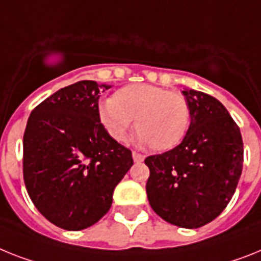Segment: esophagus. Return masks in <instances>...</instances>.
Returning a JSON list of instances; mask_svg holds the SVG:
<instances>
[{
	"instance_id": "esophagus-1",
	"label": "esophagus",
	"mask_w": 261,
	"mask_h": 261,
	"mask_svg": "<svg viewBox=\"0 0 261 261\" xmlns=\"http://www.w3.org/2000/svg\"><path fill=\"white\" fill-rule=\"evenodd\" d=\"M133 159H134V162H143L144 161V155L141 154V152H137V151H133Z\"/></svg>"
}]
</instances>
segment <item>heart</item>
<instances>
[{
	"label": "heart",
	"instance_id": "1",
	"mask_svg": "<svg viewBox=\"0 0 261 261\" xmlns=\"http://www.w3.org/2000/svg\"><path fill=\"white\" fill-rule=\"evenodd\" d=\"M98 115L107 134L117 142L126 141L135 120L139 141L156 151L180 144L191 123V107L183 94L146 83L118 90L99 105Z\"/></svg>",
	"mask_w": 261,
	"mask_h": 261
}]
</instances>
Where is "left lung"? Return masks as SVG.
<instances>
[{"label":"left lung","mask_w":261,"mask_h":261,"mask_svg":"<svg viewBox=\"0 0 261 261\" xmlns=\"http://www.w3.org/2000/svg\"><path fill=\"white\" fill-rule=\"evenodd\" d=\"M190 128L179 146L146 158L151 208L181 228H199L227 207L243 170L240 128L216 98L185 90Z\"/></svg>","instance_id":"8db88e82"}]
</instances>
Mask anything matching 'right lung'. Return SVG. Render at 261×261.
Here are the masks:
<instances>
[{
	"mask_svg": "<svg viewBox=\"0 0 261 261\" xmlns=\"http://www.w3.org/2000/svg\"><path fill=\"white\" fill-rule=\"evenodd\" d=\"M109 85L80 81L32 111L23 134V180L50 223L67 231L95 224L113 203L114 188L134 163L128 148L102 126L98 99Z\"/></svg>",
	"mask_w": 261,
	"mask_h": 261,
	"instance_id": "obj_1",
	"label": "right lung"
}]
</instances>
